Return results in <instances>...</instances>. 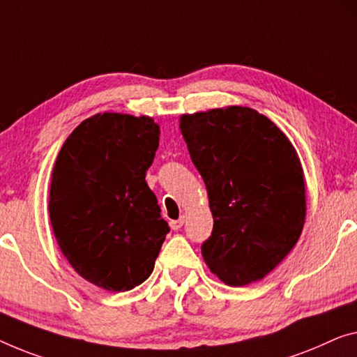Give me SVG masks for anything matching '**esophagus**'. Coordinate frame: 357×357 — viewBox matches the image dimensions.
<instances>
[{
  "mask_svg": "<svg viewBox=\"0 0 357 357\" xmlns=\"http://www.w3.org/2000/svg\"><path fill=\"white\" fill-rule=\"evenodd\" d=\"M183 225H184V216H179L178 220L169 221V227H172L173 231H178V229H181V227H183Z\"/></svg>",
  "mask_w": 357,
  "mask_h": 357,
  "instance_id": "esophagus-1",
  "label": "esophagus"
}]
</instances>
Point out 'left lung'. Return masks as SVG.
<instances>
[{
    "instance_id": "1",
    "label": "left lung",
    "mask_w": 357,
    "mask_h": 357,
    "mask_svg": "<svg viewBox=\"0 0 357 357\" xmlns=\"http://www.w3.org/2000/svg\"><path fill=\"white\" fill-rule=\"evenodd\" d=\"M179 128L213 215L202 245L206 266L229 287L261 280L305 226V173L294 144L268 116L242 105L184 114Z\"/></svg>"
}]
</instances>
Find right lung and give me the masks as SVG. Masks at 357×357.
I'll use <instances>...</instances> for the list:
<instances>
[{
  "label": "right lung",
  "instance_id": "right-lung-1",
  "mask_svg": "<svg viewBox=\"0 0 357 357\" xmlns=\"http://www.w3.org/2000/svg\"><path fill=\"white\" fill-rule=\"evenodd\" d=\"M160 126L104 112L63 142L51 174L50 220L63 257L91 284L126 291L152 274L169 232L146 183Z\"/></svg>",
  "mask_w": 357,
  "mask_h": 357
}]
</instances>
